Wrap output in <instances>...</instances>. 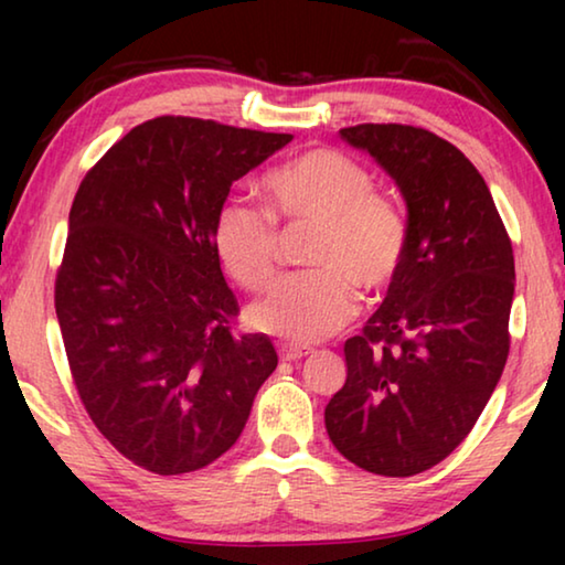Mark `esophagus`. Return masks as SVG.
<instances>
[{"mask_svg": "<svg viewBox=\"0 0 565 565\" xmlns=\"http://www.w3.org/2000/svg\"><path fill=\"white\" fill-rule=\"evenodd\" d=\"M309 349H303V347H296V343H281L279 347V356H281V361H296V359H303V356H309Z\"/></svg>", "mask_w": 565, "mask_h": 565, "instance_id": "34e87169", "label": "esophagus"}]
</instances>
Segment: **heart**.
Listing matches in <instances>:
<instances>
[{"mask_svg":"<svg viewBox=\"0 0 565 565\" xmlns=\"http://www.w3.org/2000/svg\"><path fill=\"white\" fill-rule=\"evenodd\" d=\"M262 194L269 214L228 202L214 222V252L232 279L262 291L276 279L284 226L313 224V271L289 276L248 309L254 329L311 343L353 319L363 294L386 291L404 266L408 226L398 204L374 186L371 171L339 149L301 151L266 171Z\"/></svg>","mask_w":565,"mask_h":565,"instance_id":"b5f03b06","label":"heart"}]
</instances>
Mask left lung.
<instances>
[{
	"label": "left lung",
	"instance_id": "obj_1",
	"mask_svg": "<svg viewBox=\"0 0 565 565\" xmlns=\"http://www.w3.org/2000/svg\"><path fill=\"white\" fill-rule=\"evenodd\" d=\"M408 206V248L384 303L343 343L347 384L323 420L363 471H426L471 434L511 349L513 246L478 169L451 141L408 124L341 129Z\"/></svg>",
	"mask_w": 565,
	"mask_h": 565
}]
</instances>
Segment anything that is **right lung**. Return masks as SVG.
I'll list each match as a JSON object with an SVG mask.
<instances>
[{"instance_id":"add662e5","label":"right lung","mask_w":565,"mask_h":565,"mask_svg":"<svg viewBox=\"0 0 565 565\" xmlns=\"http://www.w3.org/2000/svg\"><path fill=\"white\" fill-rule=\"evenodd\" d=\"M291 134L157 117L82 179L54 281L66 361L99 434L145 471L191 473L242 436L279 363L236 333L214 252L228 189Z\"/></svg>"}]
</instances>
